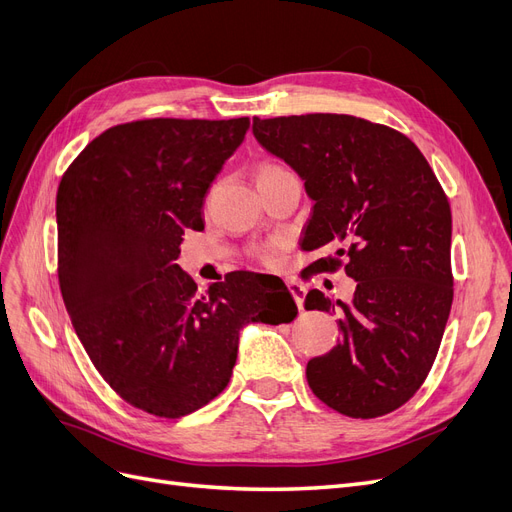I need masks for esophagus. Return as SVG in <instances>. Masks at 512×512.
Returning <instances> with one entry per match:
<instances>
[{
  "label": "esophagus",
  "mask_w": 512,
  "mask_h": 512,
  "mask_svg": "<svg viewBox=\"0 0 512 512\" xmlns=\"http://www.w3.org/2000/svg\"><path fill=\"white\" fill-rule=\"evenodd\" d=\"M289 291H291V295H293V299H295V304H297V308L301 310L304 308V297H306V289L301 287V285H297V282H289Z\"/></svg>",
  "instance_id": "1"
}]
</instances>
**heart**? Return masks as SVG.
<instances>
[{"label":"heart","mask_w":512,"mask_h":512,"mask_svg":"<svg viewBox=\"0 0 512 512\" xmlns=\"http://www.w3.org/2000/svg\"><path fill=\"white\" fill-rule=\"evenodd\" d=\"M278 170H282V166H280V164H274V162H261V164L257 166V170H255L257 181H259V179H263V177L272 175V173H278ZM278 251H280V244H278V242H266V244H259L257 249L253 251V255H255L261 263H266V266H272V263H276Z\"/></svg>","instance_id":"1"}]
</instances>
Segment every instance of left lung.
<instances>
[{
	"instance_id": "left-lung-1",
	"label": "left lung",
	"mask_w": 512,
	"mask_h": 512,
	"mask_svg": "<svg viewBox=\"0 0 512 512\" xmlns=\"http://www.w3.org/2000/svg\"><path fill=\"white\" fill-rule=\"evenodd\" d=\"M253 135L291 164L314 200L304 251L335 249L306 270H346L352 304L323 291L306 310L339 318V344L308 363L312 392L348 418H380L420 390L453 301L451 208L409 137L346 113L253 118Z\"/></svg>"
}]
</instances>
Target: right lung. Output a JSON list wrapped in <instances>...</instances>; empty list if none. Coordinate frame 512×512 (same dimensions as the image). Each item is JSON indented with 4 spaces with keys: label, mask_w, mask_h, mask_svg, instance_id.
Segmentation results:
<instances>
[{
    "label": "right lung",
    "mask_w": 512,
    "mask_h": 512,
    "mask_svg": "<svg viewBox=\"0 0 512 512\" xmlns=\"http://www.w3.org/2000/svg\"><path fill=\"white\" fill-rule=\"evenodd\" d=\"M249 118H145L111 126L56 194L59 285L92 365L128 405L177 420L232 377L242 325L291 323L285 282L230 272L208 291L175 259Z\"/></svg>",
    "instance_id": "obj_1"
}]
</instances>
